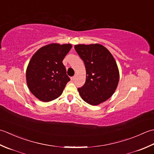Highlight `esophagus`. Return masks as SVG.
Listing matches in <instances>:
<instances>
[{"label":"esophagus","mask_w":154,"mask_h":154,"mask_svg":"<svg viewBox=\"0 0 154 154\" xmlns=\"http://www.w3.org/2000/svg\"><path fill=\"white\" fill-rule=\"evenodd\" d=\"M75 78H76V76H73V77H72V78H71V80H72V81H74V80H75Z\"/></svg>","instance_id":"obj_1"}]
</instances>
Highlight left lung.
<instances>
[{
  "instance_id": "1",
  "label": "left lung",
  "mask_w": 154,
  "mask_h": 154,
  "mask_svg": "<svg viewBox=\"0 0 154 154\" xmlns=\"http://www.w3.org/2000/svg\"><path fill=\"white\" fill-rule=\"evenodd\" d=\"M74 48L85 64L84 85L78 88L84 101L99 105L109 99L117 88L120 79L118 65L108 50L100 44L76 45Z\"/></svg>"
}]
</instances>
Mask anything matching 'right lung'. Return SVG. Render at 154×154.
Wrapping results in <instances>:
<instances>
[{
  "label": "right lung",
  "mask_w": 154,
  "mask_h": 154,
  "mask_svg": "<svg viewBox=\"0 0 154 154\" xmlns=\"http://www.w3.org/2000/svg\"><path fill=\"white\" fill-rule=\"evenodd\" d=\"M72 46L71 44H50L38 50L31 58L26 71V84L40 101L58 98L70 81L62 60Z\"/></svg>",
  "instance_id": "obj_1"
}]
</instances>
